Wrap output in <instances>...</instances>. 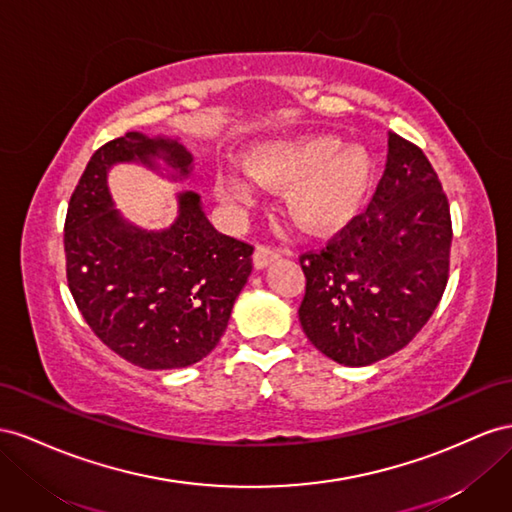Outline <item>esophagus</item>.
Here are the masks:
<instances>
[{
	"label": "esophagus",
	"mask_w": 512,
	"mask_h": 512,
	"mask_svg": "<svg viewBox=\"0 0 512 512\" xmlns=\"http://www.w3.org/2000/svg\"><path fill=\"white\" fill-rule=\"evenodd\" d=\"M279 257H281V253L274 251V248L257 246L255 253H253V266H255V270H264L272 264V261H277Z\"/></svg>",
	"instance_id": "1"
}]
</instances>
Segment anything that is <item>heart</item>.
Wrapping results in <instances>:
<instances>
[{"instance_id": "heart-1", "label": "heart", "mask_w": 512, "mask_h": 512, "mask_svg": "<svg viewBox=\"0 0 512 512\" xmlns=\"http://www.w3.org/2000/svg\"><path fill=\"white\" fill-rule=\"evenodd\" d=\"M252 177L225 170L216 192L233 207L255 205L257 185L285 192L287 216L311 238H331L355 220L374 183V162L359 144L335 134H307L261 142L246 160Z\"/></svg>"}]
</instances>
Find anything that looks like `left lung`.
I'll list each match as a JSON object with an SVG mask.
<instances>
[{
    "label": "left lung",
    "mask_w": 512,
    "mask_h": 512,
    "mask_svg": "<svg viewBox=\"0 0 512 512\" xmlns=\"http://www.w3.org/2000/svg\"><path fill=\"white\" fill-rule=\"evenodd\" d=\"M387 168L370 209L320 253L300 257L298 318L329 359L363 368L422 331L448 283L452 222L426 155L387 134Z\"/></svg>",
    "instance_id": "8db88e82"
}]
</instances>
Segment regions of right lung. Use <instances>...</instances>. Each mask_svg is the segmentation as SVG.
Wrapping results in <instances>:
<instances>
[{"label": "right lung", "instance_id": "right-lung-1", "mask_svg": "<svg viewBox=\"0 0 512 512\" xmlns=\"http://www.w3.org/2000/svg\"><path fill=\"white\" fill-rule=\"evenodd\" d=\"M140 164L186 181L194 157L175 136L140 131L103 144L71 196L64 222L67 279L77 309L116 355L144 370H177L212 352L253 270V246L207 220L201 194L177 192V218L142 229L114 207L108 173Z\"/></svg>", "mask_w": 512, "mask_h": 512}]
</instances>
